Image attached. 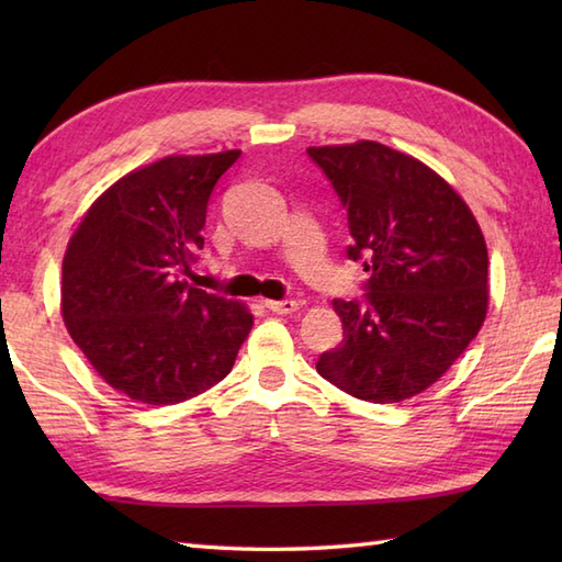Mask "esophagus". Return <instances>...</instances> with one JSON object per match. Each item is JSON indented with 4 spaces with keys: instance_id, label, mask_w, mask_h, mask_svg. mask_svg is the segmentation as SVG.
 <instances>
[{
    "instance_id": "34e87169",
    "label": "esophagus",
    "mask_w": 562,
    "mask_h": 562,
    "mask_svg": "<svg viewBox=\"0 0 562 562\" xmlns=\"http://www.w3.org/2000/svg\"><path fill=\"white\" fill-rule=\"evenodd\" d=\"M266 304V308H270V312L274 314H294L296 308H300V304H296L294 300H280V302H262Z\"/></svg>"
}]
</instances>
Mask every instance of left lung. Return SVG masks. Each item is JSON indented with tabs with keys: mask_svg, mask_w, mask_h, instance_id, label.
Here are the masks:
<instances>
[{
	"mask_svg": "<svg viewBox=\"0 0 562 562\" xmlns=\"http://www.w3.org/2000/svg\"><path fill=\"white\" fill-rule=\"evenodd\" d=\"M348 214V258L369 272L362 300H333L338 348L318 374L369 403L432 386L479 336L487 248L469 205L423 161L379 142L312 147Z\"/></svg>",
	"mask_w": 562,
	"mask_h": 562,
	"instance_id": "8db88e82",
	"label": "left lung"
}]
</instances>
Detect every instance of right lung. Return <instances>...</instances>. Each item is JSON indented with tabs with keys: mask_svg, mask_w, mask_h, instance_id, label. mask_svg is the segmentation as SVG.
Listing matches in <instances>:
<instances>
[{
	"mask_svg": "<svg viewBox=\"0 0 562 562\" xmlns=\"http://www.w3.org/2000/svg\"><path fill=\"white\" fill-rule=\"evenodd\" d=\"M238 157H166L127 173L69 238L65 326L105 384L137 403L207 391L232 372L254 326L244 304L183 280L205 246L212 190Z\"/></svg>",
	"mask_w": 562,
	"mask_h": 562,
	"instance_id": "1",
	"label": "right lung"
}]
</instances>
